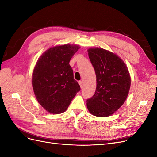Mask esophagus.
<instances>
[{"instance_id":"34e87169","label":"esophagus","mask_w":157,"mask_h":157,"mask_svg":"<svg viewBox=\"0 0 157 157\" xmlns=\"http://www.w3.org/2000/svg\"><path fill=\"white\" fill-rule=\"evenodd\" d=\"M78 84H79V85H80V88H82L83 87V82H82V81H79L78 82Z\"/></svg>"}]
</instances>
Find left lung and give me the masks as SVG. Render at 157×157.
Returning <instances> with one entry per match:
<instances>
[{
  "label": "left lung",
  "instance_id": "left-lung-1",
  "mask_svg": "<svg viewBox=\"0 0 157 157\" xmlns=\"http://www.w3.org/2000/svg\"><path fill=\"white\" fill-rule=\"evenodd\" d=\"M96 75V90L87 100L92 115L106 117L113 115L124 103L129 93L131 78L128 67L116 54L101 48L88 50Z\"/></svg>",
  "mask_w": 157,
  "mask_h": 157
}]
</instances>
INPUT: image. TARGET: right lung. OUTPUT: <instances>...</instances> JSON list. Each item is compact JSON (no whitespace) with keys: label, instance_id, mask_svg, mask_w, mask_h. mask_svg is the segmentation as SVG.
Here are the masks:
<instances>
[{"label":"right lung","instance_id":"1","mask_svg":"<svg viewBox=\"0 0 157 157\" xmlns=\"http://www.w3.org/2000/svg\"><path fill=\"white\" fill-rule=\"evenodd\" d=\"M80 48L67 44L51 47L36 61L32 74V86L38 102L52 114L65 112L80 91L69 61Z\"/></svg>","mask_w":157,"mask_h":157}]
</instances>
